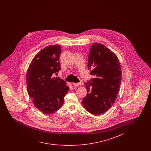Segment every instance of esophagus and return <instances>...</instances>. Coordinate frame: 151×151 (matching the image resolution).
Instances as JSON below:
<instances>
[{
  "label": "esophagus",
  "mask_w": 151,
  "mask_h": 151,
  "mask_svg": "<svg viewBox=\"0 0 151 151\" xmlns=\"http://www.w3.org/2000/svg\"><path fill=\"white\" fill-rule=\"evenodd\" d=\"M83 85V83L82 82H79V83H73V85L75 86H82Z\"/></svg>",
  "instance_id": "obj_1"
}]
</instances>
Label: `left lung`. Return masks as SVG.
Here are the masks:
<instances>
[{
    "label": "left lung",
    "mask_w": 151,
    "mask_h": 151,
    "mask_svg": "<svg viewBox=\"0 0 151 151\" xmlns=\"http://www.w3.org/2000/svg\"><path fill=\"white\" fill-rule=\"evenodd\" d=\"M94 69L90 74L95 78L85 82L87 93L82 105L94 115L105 113L113 105L120 87L122 71L119 59L113 51L99 42L92 45L88 67Z\"/></svg>",
    "instance_id": "1"
}]
</instances>
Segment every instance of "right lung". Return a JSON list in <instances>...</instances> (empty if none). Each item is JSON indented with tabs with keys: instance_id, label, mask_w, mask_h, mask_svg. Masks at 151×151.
Masks as SVG:
<instances>
[{
	"instance_id": "1",
	"label": "right lung",
	"mask_w": 151,
	"mask_h": 151,
	"mask_svg": "<svg viewBox=\"0 0 151 151\" xmlns=\"http://www.w3.org/2000/svg\"><path fill=\"white\" fill-rule=\"evenodd\" d=\"M61 46L44 47L34 56L27 69V93L35 106L45 114H53L60 109L69 90L65 81L54 76L61 70Z\"/></svg>"
}]
</instances>
